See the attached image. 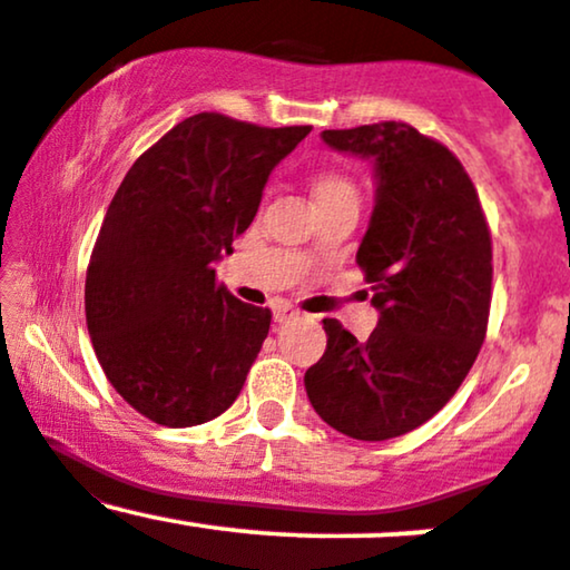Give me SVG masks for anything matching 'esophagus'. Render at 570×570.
<instances>
[{
  "label": "esophagus",
  "mask_w": 570,
  "mask_h": 570,
  "mask_svg": "<svg viewBox=\"0 0 570 570\" xmlns=\"http://www.w3.org/2000/svg\"><path fill=\"white\" fill-rule=\"evenodd\" d=\"M294 318H299L297 307H292L289 303H276L273 305V322L276 324H289Z\"/></svg>",
  "instance_id": "34e87169"
}]
</instances>
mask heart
<instances>
[{
	"instance_id": "heart-1",
	"label": "heart",
	"mask_w": 570,
	"mask_h": 570,
	"mask_svg": "<svg viewBox=\"0 0 570 570\" xmlns=\"http://www.w3.org/2000/svg\"><path fill=\"white\" fill-rule=\"evenodd\" d=\"M313 195H316V200L356 198V185H353V179L348 174L324 171L316 176V181H313Z\"/></svg>"
}]
</instances>
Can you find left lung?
Here are the masks:
<instances>
[{
  "label": "left lung",
  "mask_w": 570,
  "mask_h": 570,
  "mask_svg": "<svg viewBox=\"0 0 570 570\" xmlns=\"http://www.w3.org/2000/svg\"><path fill=\"white\" fill-rule=\"evenodd\" d=\"M322 139L375 160L377 203L356 263L381 322L358 343L324 318L330 340L305 391L332 429L383 442L434 417L472 370L488 335L493 240L474 181L442 141L396 120Z\"/></svg>",
  "instance_id": "left-lung-1"
}]
</instances>
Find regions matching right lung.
Segmentation results:
<instances>
[{"label":"right lung","instance_id":"right-lung-1","mask_svg":"<svg viewBox=\"0 0 570 570\" xmlns=\"http://www.w3.org/2000/svg\"><path fill=\"white\" fill-rule=\"evenodd\" d=\"M311 126L200 112L130 166L85 278V318L107 381L168 429L200 426L244 389L271 307L240 303L214 263L252 225L267 176Z\"/></svg>","mask_w":570,"mask_h":570}]
</instances>
